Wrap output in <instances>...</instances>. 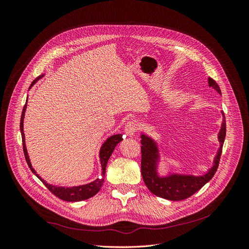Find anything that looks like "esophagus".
I'll list each match as a JSON object with an SVG mask.
<instances>
[{
  "instance_id": "obj_1",
  "label": "esophagus",
  "mask_w": 249,
  "mask_h": 249,
  "mask_svg": "<svg viewBox=\"0 0 249 249\" xmlns=\"http://www.w3.org/2000/svg\"><path fill=\"white\" fill-rule=\"evenodd\" d=\"M139 130V124L137 123H129L125 126V134L127 136H134Z\"/></svg>"
}]
</instances>
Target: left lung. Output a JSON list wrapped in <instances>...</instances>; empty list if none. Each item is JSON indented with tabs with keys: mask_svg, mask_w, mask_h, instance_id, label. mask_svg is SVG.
I'll return each mask as SVG.
<instances>
[{
	"mask_svg": "<svg viewBox=\"0 0 249 249\" xmlns=\"http://www.w3.org/2000/svg\"><path fill=\"white\" fill-rule=\"evenodd\" d=\"M209 86L214 88L216 91L221 94V90L217 83L209 78ZM222 113L223 119L221 129L218 134V140L220 142V147L217 150V155L214 159L213 166L202 176H185L172 173L167 177H159L158 175V162H159V149L154 139L148 137L145 134H141V173L142 178L148 190L157 196L168 200H183L190 197L195 192L205 186L209 180L214 177L219 165L220 157L222 153V146L227 133V124L225 116Z\"/></svg>",
	"mask_w": 249,
	"mask_h": 249,
	"instance_id": "obj_1",
	"label": "left lung"
}]
</instances>
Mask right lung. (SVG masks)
Here are the masks:
<instances>
[{
  "label": "right lung",
  "mask_w": 249,
  "mask_h": 249,
  "mask_svg": "<svg viewBox=\"0 0 249 249\" xmlns=\"http://www.w3.org/2000/svg\"><path fill=\"white\" fill-rule=\"evenodd\" d=\"M41 77H43V74H41V76H39L36 80H34L32 82L31 86H30V88H31ZM27 102H28V100H27ZM26 109H27V104L24 106V109H22V112H21L19 126H20V133H21V139H22V148H24V154H25L26 161L28 163V166L30 167V169H31V171L41 180V182L44 184V186H46L53 194L56 195V196L59 197L60 199L65 200V201H81V200H85V199H88L90 197L94 196V195L101 190V188L104 184L105 173H106V166H107L108 160L111 157L113 150H114L115 146L120 141L123 140V135L122 134L113 135V136L109 137L106 141L103 143V145L100 149V160H101V164H102V178H96L91 183L81 185V186H74V187L54 186V185L48 184L46 180L42 179L38 175H37L35 169L32 167L31 162H30V158H29V155L27 152L26 142H25V134H24V118H25Z\"/></svg>",
  "instance_id": "add662e5"
}]
</instances>
